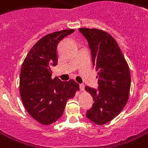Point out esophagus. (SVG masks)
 I'll return each instance as SVG.
<instances>
[{"label":"esophagus","instance_id":"obj_1","mask_svg":"<svg viewBox=\"0 0 148 148\" xmlns=\"http://www.w3.org/2000/svg\"><path fill=\"white\" fill-rule=\"evenodd\" d=\"M79 88H80V90H81V91H83V92H84L85 86H84V84H80V85H79Z\"/></svg>","mask_w":148,"mask_h":148}]
</instances>
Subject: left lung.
<instances>
[{"instance_id": "8db88e82", "label": "left lung", "mask_w": 148, "mask_h": 148, "mask_svg": "<svg viewBox=\"0 0 148 148\" xmlns=\"http://www.w3.org/2000/svg\"><path fill=\"white\" fill-rule=\"evenodd\" d=\"M79 31L88 42L98 79V90L85 87L94 101L86 116L96 125H105L119 115L128 101L130 68L119 45L109 33L97 28H82Z\"/></svg>"}]
</instances>
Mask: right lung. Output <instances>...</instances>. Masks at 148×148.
I'll use <instances>...</instances> for the list:
<instances>
[{
	"label": "right lung",
	"instance_id": "1",
	"mask_svg": "<svg viewBox=\"0 0 148 148\" xmlns=\"http://www.w3.org/2000/svg\"><path fill=\"white\" fill-rule=\"evenodd\" d=\"M74 32L66 29L47 34L35 43L23 60L19 77L20 97L28 114L42 125H51L60 119L67 101L79 91L74 80L52 79L51 70L58 63L59 42Z\"/></svg>",
	"mask_w": 148,
	"mask_h": 148
}]
</instances>
